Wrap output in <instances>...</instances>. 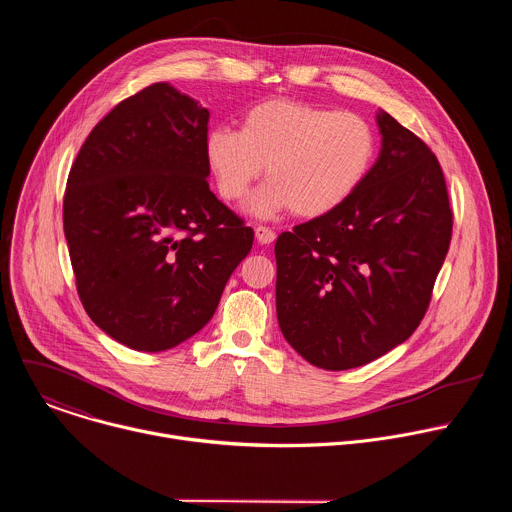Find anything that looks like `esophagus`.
Returning a JSON list of instances; mask_svg holds the SVG:
<instances>
[{
  "instance_id": "34e87169",
  "label": "esophagus",
  "mask_w": 512,
  "mask_h": 512,
  "mask_svg": "<svg viewBox=\"0 0 512 512\" xmlns=\"http://www.w3.org/2000/svg\"><path fill=\"white\" fill-rule=\"evenodd\" d=\"M255 237H257V241H259L261 245H269V243L275 241V231L269 229V227H265V225H257V227H255Z\"/></svg>"
}]
</instances>
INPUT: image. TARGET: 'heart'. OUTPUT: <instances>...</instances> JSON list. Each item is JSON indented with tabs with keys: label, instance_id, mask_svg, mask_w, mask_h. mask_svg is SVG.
<instances>
[{
	"label": "heart",
	"instance_id": "heart-1",
	"mask_svg": "<svg viewBox=\"0 0 512 512\" xmlns=\"http://www.w3.org/2000/svg\"><path fill=\"white\" fill-rule=\"evenodd\" d=\"M375 154V131L358 113L289 99L257 103L241 129L221 125L204 137V158L225 200L243 198L267 166L271 182L251 202L261 216L285 208L304 218L332 212L369 176Z\"/></svg>",
	"mask_w": 512,
	"mask_h": 512
}]
</instances>
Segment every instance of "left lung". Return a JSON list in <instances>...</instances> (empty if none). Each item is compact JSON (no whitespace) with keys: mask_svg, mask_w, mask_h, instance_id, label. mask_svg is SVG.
Returning a JSON list of instances; mask_svg holds the SVG:
<instances>
[{"mask_svg":"<svg viewBox=\"0 0 512 512\" xmlns=\"http://www.w3.org/2000/svg\"><path fill=\"white\" fill-rule=\"evenodd\" d=\"M379 127L383 150L360 188L275 243L279 328L326 371L362 367L415 332L452 241L435 154L389 113Z\"/></svg>","mask_w":512,"mask_h":512,"instance_id":"1","label":"left lung"}]
</instances>
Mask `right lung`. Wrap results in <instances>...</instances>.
<instances>
[{
  "instance_id": "right-lung-1",
  "label": "right lung",
  "mask_w": 512,
  "mask_h": 512,
  "mask_svg": "<svg viewBox=\"0 0 512 512\" xmlns=\"http://www.w3.org/2000/svg\"><path fill=\"white\" fill-rule=\"evenodd\" d=\"M208 109L166 83L115 105L72 162L64 237L85 312L160 352L212 318L253 229L208 186Z\"/></svg>"
}]
</instances>
